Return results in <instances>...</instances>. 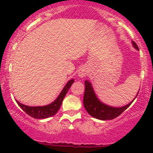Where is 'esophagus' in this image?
Wrapping results in <instances>:
<instances>
[{
	"label": "esophagus",
	"instance_id": "34e87169",
	"mask_svg": "<svg viewBox=\"0 0 153 153\" xmlns=\"http://www.w3.org/2000/svg\"><path fill=\"white\" fill-rule=\"evenodd\" d=\"M78 74L80 78H84L87 75V68L85 67H81L79 69V70H78Z\"/></svg>",
	"mask_w": 153,
	"mask_h": 153
}]
</instances>
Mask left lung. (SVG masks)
<instances>
[{
  "label": "left lung",
  "mask_w": 153,
  "mask_h": 153,
  "mask_svg": "<svg viewBox=\"0 0 153 153\" xmlns=\"http://www.w3.org/2000/svg\"><path fill=\"white\" fill-rule=\"evenodd\" d=\"M132 47L135 48L136 50L139 51L138 47L134 41H132ZM85 84V92L84 95V106L86 112L94 118L99 120H112L115 118L116 117L119 116L124 110H126L129 106L131 105L134 100L138 95L139 90L137 93L136 96L134 99L126 105L117 107V106H112L104 104L101 100L98 98L97 95L95 94V90L93 89L91 82L89 81L86 80L84 81Z\"/></svg>",
  "instance_id": "obj_1"
}]
</instances>
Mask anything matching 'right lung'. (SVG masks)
Wrapping results in <instances>:
<instances>
[{"mask_svg":"<svg viewBox=\"0 0 153 153\" xmlns=\"http://www.w3.org/2000/svg\"><path fill=\"white\" fill-rule=\"evenodd\" d=\"M74 83V79L69 80L67 83L64 87L63 88L62 91L60 92L59 95L57 97L56 99L52 102L51 104L45 106H27L20 103L19 101L15 100L18 106L24 111L27 114L30 115L34 118H47L49 117L53 116L55 114L57 113L61 107L62 101L64 97L67 95L68 90L71 87L72 84Z\"/></svg>","mask_w":153,"mask_h":153,"instance_id":"right-lung-1","label":"right lung"}]
</instances>
